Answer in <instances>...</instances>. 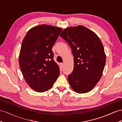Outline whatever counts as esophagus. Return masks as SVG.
<instances>
[{"mask_svg": "<svg viewBox=\"0 0 122 122\" xmlns=\"http://www.w3.org/2000/svg\"><path fill=\"white\" fill-rule=\"evenodd\" d=\"M60 66L61 68H62V67H63V63H60Z\"/></svg>", "mask_w": 122, "mask_h": 122, "instance_id": "obj_1", "label": "esophagus"}]
</instances>
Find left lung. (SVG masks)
Instances as JSON below:
<instances>
[{
  "instance_id": "8db88e82",
  "label": "left lung",
  "mask_w": 122,
  "mask_h": 122,
  "mask_svg": "<svg viewBox=\"0 0 122 122\" xmlns=\"http://www.w3.org/2000/svg\"><path fill=\"white\" fill-rule=\"evenodd\" d=\"M60 36L70 45L74 56V69L68 76L71 88L78 93L90 91L101 79L106 64L101 40L82 26L67 28Z\"/></svg>"
}]
</instances>
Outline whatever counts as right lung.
Instances as JSON below:
<instances>
[{"label":"right lung","mask_w":122,"mask_h":122,"mask_svg":"<svg viewBox=\"0 0 122 122\" xmlns=\"http://www.w3.org/2000/svg\"><path fill=\"white\" fill-rule=\"evenodd\" d=\"M62 30L60 28L42 25L29 30L23 39L20 66L28 85L36 92L48 91L60 75L51 49Z\"/></svg>","instance_id":"right-lung-1"}]
</instances>
